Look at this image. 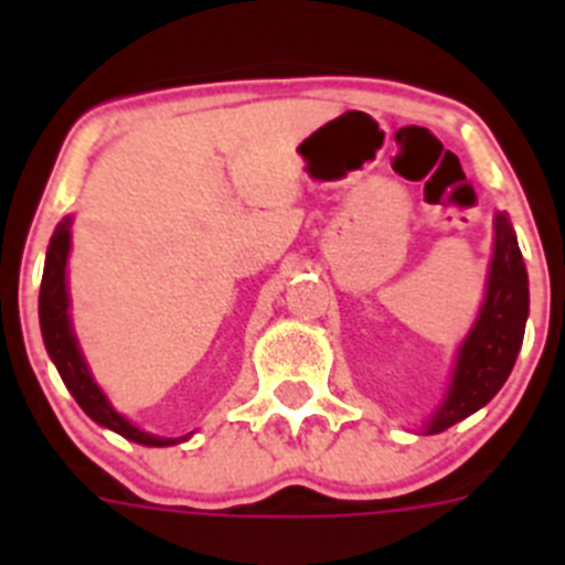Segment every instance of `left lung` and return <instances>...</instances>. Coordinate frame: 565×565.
Segmentation results:
<instances>
[{"instance_id":"left-lung-1","label":"left lung","mask_w":565,"mask_h":565,"mask_svg":"<svg viewBox=\"0 0 565 565\" xmlns=\"http://www.w3.org/2000/svg\"><path fill=\"white\" fill-rule=\"evenodd\" d=\"M529 317V277L515 228L503 212L492 221L487 294L476 322L458 344L450 387L422 433L436 436L495 398L515 367Z\"/></svg>"}]
</instances>
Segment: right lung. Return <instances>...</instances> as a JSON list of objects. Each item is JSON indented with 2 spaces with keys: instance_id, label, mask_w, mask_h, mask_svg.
<instances>
[{
  "instance_id": "obj_1",
  "label": "right lung",
  "mask_w": 565,
  "mask_h": 565,
  "mask_svg": "<svg viewBox=\"0 0 565 565\" xmlns=\"http://www.w3.org/2000/svg\"><path fill=\"white\" fill-rule=\"evenodd\" d=\"M70 226L73 217H64L50 237L47 257H44L42 274V291H39V326H42L44 348L47 356L56 364L58 376L67 384V391L78 402L84 413L96 424L107 430L118 433L127 441L143 444V447H172V444L186 441L183 438H161L152 433L135 427L127 416L115 411L109 404L107 393L98 387V382L89 373V364L78 348L76 331H73V319H70V291H67V257H70Z\"/></svg>"
}]
</instances>
